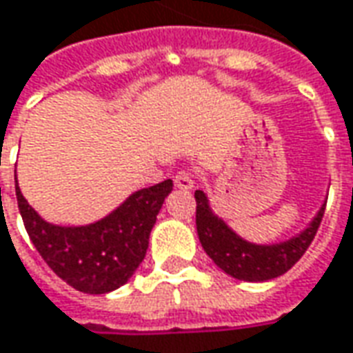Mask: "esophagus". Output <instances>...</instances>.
<instances>
[{"label": "esophagus", "instance_id": "1", "mask_svg": "<svg viewBox=\"0 0 353 353\" xmlns=\"http://www.w3.org/2000/svg\"><path fill=\"white\" fill-rule=\"evenodd\" d=\"M174 183H176L177 189H185V191H189V189H193V174L187 172V170L177 172L176 177H174Z\"/></svg>", "mask_w": 353, "mask_h": 353}]
</instances>
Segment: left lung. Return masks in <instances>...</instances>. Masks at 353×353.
<instances>
[{
	"label": "left lung",
	"instance_id": "8db88e82",
	"mask_svg": "<svg viewBox=\"0 0 353 353\" xmlns=\"http://www.w3.org/2000/svg\"><path fill=\"white\" fill-rule=\"evenodd\" d=\"M195 201L196 234L203 249L226 274L247 282L272 280L294 267L315 239L327 207L323 205L307 230L292 237L290 241L278 245H255L236 236L216 214H212L207 195L203 191H195Z\"/></svg>",
	"mask_w": 353,
	"mask_h": 353
}]
</instances>
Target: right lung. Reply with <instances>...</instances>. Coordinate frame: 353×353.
I'll return each mask as SVG.
<instances>
[{"label": "right lung", "mask_w": 353, "mask_h": 353, "mask_svg": "<svg viewBox=\"0 0 353 353\" xmlns=\"http://www.w3.org/2000/svg\"><path fill=\"white\" fill-rule=\"evenodd\" d=\"M172 187V179H166L133 193L96 224L63 228L48 224L36 214L15 177L19 212L36 251L63 282L85 294H106L133 276L145 259L150 230Z\"/></svg>", "instance_id": "1"}]
</instances>
